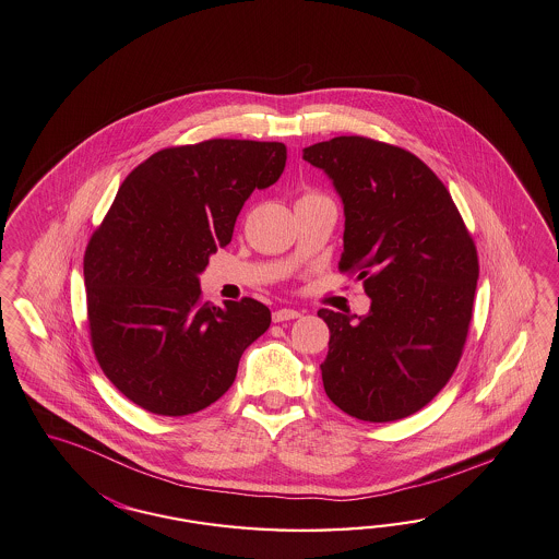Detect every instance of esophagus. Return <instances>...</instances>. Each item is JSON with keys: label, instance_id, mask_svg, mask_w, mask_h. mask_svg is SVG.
<instances>
[{"label": "esophagus", "instance_id": "1", "mask_svg": "<svg viewBox=\"0 0 559 559\" xmlns=\"http://www.w3.org/2000/svg\"><path fill=\"white\" fill-rule=\"evenodd\" d=\"M301 312H297V310H290V308H281V310H276V312L272 313V320L274 322H287V320H295V318H299Z\"/></svg>", "mask_w": 559, "mask_h": 559}]
</instances>
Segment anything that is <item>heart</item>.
I'll use <instances>...</instances> for the list:
<instances>
[{"instance_id":"1","label":"heart","mask_w":559,"mask_h":559,"mask_svg":"<svg viewBox=\"0 0 559 559\" xmlns=\"http://www.w3.org/2000/svg\"><path fill=\"white\" fill-rule=\"evenodd\" d=\"M313 195H318V193H306L304 198H313Z\"/></svg>"}]
</instances>
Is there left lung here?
<instances>
[{
	"mask_svg": "<svg viewBox=\"0 0 559 559\" xmlns=\"http://www.w3.org/2000/svg\"><path fill=\"white\" fill-rule=\"evenodd\" d=\"M345 210L338 270L358 272L372 299L354 322L322 308L329 400L364 423L416 414L455 372L468 336L478 253L445 185L420 157L368 136L304 150Z\"/></svg>",
	"mask_w": 559,
	"mask_h": 559,
	"instance_id": "8db88e82",
	"label": "left lung"
}]
</instances>
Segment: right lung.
<instances>
[{
    "instance_id": "right-lung-1",
    "label": "right lung",
    "mask_w": 559,
    "mask_h": 559,
    "mask_svg": "<svg viewBox=\"0 0 559 559\" xmlns=\"http://www.w3.org/2000/svg\"><path fill=\"white\" fill-rule=\"evenodd\" d=\"M285 162L276 141L210 139L159 150L120 185L83 272L93 354L139 407L189 416L212 405L269 331L264 304H203L198 276L230 243L253 189L274 185Z\"/></svg>"
}]
</instances>
